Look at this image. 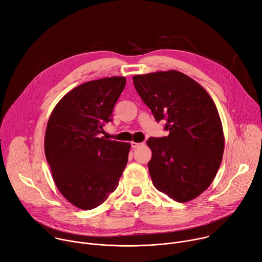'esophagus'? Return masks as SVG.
I'll return each instance as SVG.
<instances>
[{
	"label": "esophagus",
	"mask_w": 262,
	"mask_h": 262,
	"mask_svg": "<svg viewBox=\"0 0 262 262\" xmlns=\"http://www.w3.org/2000/svg\"><path fill=\"white\" fill-rule=\"evenodd\" d=\"M130 145H132V147L133 148H138V147H140V146H142V145H144V143H137V142H132L130 143Z\"/></svg>",
	"instance_id": "1"
}]
</instances>
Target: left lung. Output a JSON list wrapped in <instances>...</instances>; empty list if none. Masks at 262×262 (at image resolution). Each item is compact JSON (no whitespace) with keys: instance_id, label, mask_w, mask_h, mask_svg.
<instances>
[{"instance_id":"1","label":"left lung","mask_w":262,"mask_h":262,"mask_svg":"<svg viewBox=\"0 0 262 262\" xmlns=\"http://www.w3.org/2000/svg\"><path fill=\"white\" fill-rule=\"evenodd\" d=\"M156 120L165 119L167 137L149 138L148 170L154 186L186 203L211 185L220 168L225 138L220 114L207 91L176 70L133 77Z\"/></svg>"}]
</instances>
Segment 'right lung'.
<instances>
[{"instance_id": "obj_1", "label": "right lung", "mask_w": 262, "mask_h": 262, "mask_svg": "<svg viewBox=\"0 0 262 262\" xmlns=\"http://www.w3.org/2000/svg\"><path fill=\"white\" fill-rule=\"evenodd\" d=\"M125 83V77L114 76L76 86L55 105L47 124L45 155L54 183L79 209L101 205L126 166L130 144L100 137Z\"/></svg>"}]
</instances>
